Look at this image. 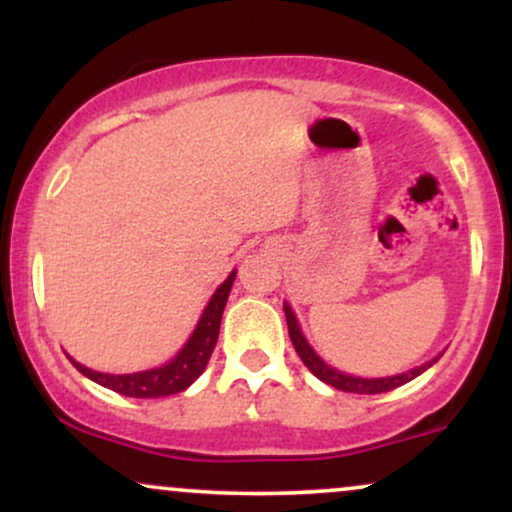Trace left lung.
<instances>
[{
    "instance_id": "8db88e82",
    "label": "left lung",
    "mask_w": 512,
    "mask_h": 512,
    "mask_svg": "<svg viewBox=\"0 0 512 512\" xmlns=\"http://www.w3.org/2000/svg\"><path fill=\"white\" fill-rule=\"evenodd\" d=\"M284 313H286V325H289V337L293 342V349L298 351L301 361L308 366V370L315 375V378H320L322 383L337 387V390H342V392H356V395H380V392H390V390H395V387L414 380L416 375H421L426 368H431L433 363L438 361V356H436L433 361L424 363V366L411 368V370H407V373L390 375V378H356V375H346V373H342V370H334L332 366H327V363L315 354L313 346L305 342L301 327H298V320H296V315H293L289 303H284Z\"/></svg>"
}]
</instances>
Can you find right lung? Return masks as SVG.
<instances>
[{"label": "right lung", "mask_w": 512, "mask_h": 512, "mask_svg": "<svg viewBox=\"0 0 512 512\" xmlns=\"http://www.w3.org/2000/svg\"><path fill=\"white\" fill-rule=\"evenodd\" d=\"M233 281H236V272L228 274V279L216 289L214 296L207 308H204L202 317H199L195 332L187 339V344L182 346V351L173 361H168L166 366H158L151 370H142V373H127V375H110V373H98L81 366L79 361H74L69 356V361L74 363V368L81 375H86L93 383L108 387V390L117 392V395L125 397H137V399H149V397H168L178 395V392L187 390L199 375L207 368L211 351H214L216 339H219V327H221V315L226 308L228 293H231Z\"/></svg>", "instance_id": "1"}]
</instances>
